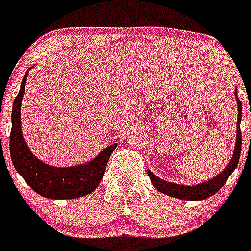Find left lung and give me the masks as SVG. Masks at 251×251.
<instances>
[{"instance_id":"obj_1","label":"left lung","mask_w":251,"mask_h":251,"mask_svg":"<svg viewBox=\"0 0 251 251\" xmlns=\"http://www.w3.org/2000/svg\"><path fill=\"white\" fill-rule=\"evenodd\" d=\"M235 97H236V103H238V124H236V142H235L234 154L231 157V161L229 165L226 166L223 172L214 177L212 179H208L203 183L194 186L186 185H177V183L167 182L165 179L159 178L156 175L153 174L151 170H147V174L150 176L151 181L154 185V187L162 194L168 195V196L181 199V200L195 201V200H205L207 197L212 196L216 194L221 187L226 183L230 175L234 172V170L238 167L239 158H240L241 152V132H240V121H241V103L238 98V90H235Z\"/></svg>"}]
</instances>
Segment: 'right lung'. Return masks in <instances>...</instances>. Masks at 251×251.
<instances>
[{"instance_id": "1", "label": "right lung", "mask_w": 251, "mask_h": 251, "mask_svg": "<svg viewBox=\"0 0 251 251\" xmlns=\"http://www.w3.org/2000/svg\"><path fill=\"white\" fill-rule=\"evenodd\" d=\"M30 69L22 79L21 88L13 101L11 114L12 128L10 134V153L13 166L27 185L41 196L54 200L85 196L94 191L100 183L117 143L104 148L88 163L73 167H54L36 158L26 145L21 130V103Z\"/></svg>"}]
</instances>
